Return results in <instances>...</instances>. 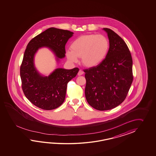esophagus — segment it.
Here are the masks:
<instances>
[{
  "label": "esophagus",
  "instance_id": "obj_1",
  "mask_svg": "<svg viewBox=\"0 0 156 156\" xmlns=\"http://www.w3.org/2000/svg\"><path fill=\"white\" fill-rule=\"evenodd\" d=\"M83 70H80L79 73H78V75L79 76H81V75H83Z\"/></svg>",
  "mask_w": 156,
  "mask_h": 156
}]
</instances>
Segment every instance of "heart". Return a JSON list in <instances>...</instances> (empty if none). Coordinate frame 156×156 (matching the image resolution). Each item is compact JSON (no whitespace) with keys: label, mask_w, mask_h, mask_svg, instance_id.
Segmentation results:
<instances>
[{"label":"heart","mask_w":156,"mask_h":156,"mask_svg":"<svg viewBox=\"0 0 156 156\" xmlns=\"http://www.w3.org/2000/svg\"><path fill=\"white\" fill-rule=\"evenodd\" d=\"M71 50L66 52L67 58L73 63H77L81 57L83 64L94 67L105 58L109 51L110 42L106 37L101 34H90L77 38L71 44Z\"/></svg>","instance_id":"1"}]
</instances>
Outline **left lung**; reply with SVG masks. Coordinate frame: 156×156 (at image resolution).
I'll list each match as a JSON object with an SVG mask.
<instances>
[{"label":"left lung","mask_w":156,"mask_h":156,"mask_svg":"<svg viewBox=\"0 0 156 156\" xmlns=\"http://www.w3.org/2000/svg\"><path fill=\"white\" fill-rule=\"evenodd\" d=\"M109 51L95 67L85 69V97L94 109L108 110L119 105L126 98L133 80L131 53L124 40L109 28Z\"/></svg>","instance_id":"8db88e82"}]
</instances>
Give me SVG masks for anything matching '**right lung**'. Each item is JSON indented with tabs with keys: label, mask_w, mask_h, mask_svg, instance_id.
<instances>
[{
	"label": "right lung",
	"mask_w": 156,
	"mask_h": 156,
	"mask_svg": "<svg viewBox=\"0 0 156 156\" xmlns=\"http://www.w3.org/2000/svg\"><path fill=\"white\" fill-rule=\"evenodd\" d=\"M73 33L51 27L30 40L24 53L20 68L22 87L31 103L42 109L50 110L61 106L65 99L67 83L76 76L79 69H57L48 76L40 74L34 65V57L40 48L47 47L57 60L65 56V45Z\"/></svg>",
	"instance_id": "right-lung-1"
}]
</instances>
